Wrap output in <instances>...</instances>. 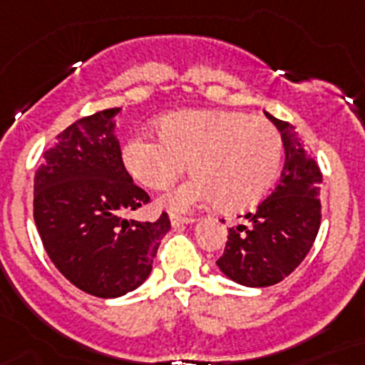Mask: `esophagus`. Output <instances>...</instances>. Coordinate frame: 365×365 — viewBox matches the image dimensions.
Instances as JSON below:
<instances>
[{
	"instance_id": "34e87169",
	"label": "esophagus",
	"mask_w": 365,
	"mask_h": 365,
	"mask_svg": "<svg viewBox=\"0 0 365 365\" xmlns=\"http://www.w3.org/2000/svg\"><path fill=\"white\" fill-rule=\"evenodd\" d=\"M170 220H171V225H173V227H180V225L194 222V218H192V216H180V215H171Z\"/></svg>"
}]
</instances>
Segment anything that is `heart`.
Here are the masks:
<instances>
[{
  "instance_id": "1",
  "label": "heart",
  "mask_w": 365,
  "mask_h": 365,
  "mask_svg": "<svg viewBox=\"0 0 365 365\" xmlns=\"http://www.w3.org/2000/svg\"><path fill=\"white\" fill-rule=\"evenodd\" d=\"M158 138L134 135L123 160L140 185L164 190L190 162L194 175L164 195L173 210L216 201L242 210L263 200L284 160V140L267 119L240 111H179L164 117Z\"/></svg>"
}]
</instances>
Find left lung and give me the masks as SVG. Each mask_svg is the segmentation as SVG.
I'll list each match as a JSON object with an SVG mask.
<instances>
[{
	"label": "left lung",
	"instance_id": "1",
	"mask_svg": "<svg viewBox=\"0 0 365 365\" xmlns=\"http://www.w3.org/2000/svg\"><path fill=\"white\" fill-rule=\"evenodd\" d=\"M282 134L285 165L272 194L230 227L220 270L248 287L278 284L302 263L321 225L323 173L287 121L267 113Z\"/></svg>",
	"mask_w": 365,
	"mask_h": 365
}]
</instances>
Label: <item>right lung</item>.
I'll return each instance as SVG.
<instances>
[{
	"instance_id": "obj_1",
	"label": "right lung",
	"mask_w": 365,
	"mask_h": 365,
	"mask_svg": "<svg viewBox=\"0 0 365 365\" xmlns=\"http://www.w3.org/2000/svg\"><path fill=\"white\" fill-rule=\"evenodd\" d=\"M123 108L81 117L56 135L35 171L33 218L57 270L83 293L115 298L147 279L170 216L128 218L150 201L128 175L113 128Z\"/></svg>"
}]
</instances>
